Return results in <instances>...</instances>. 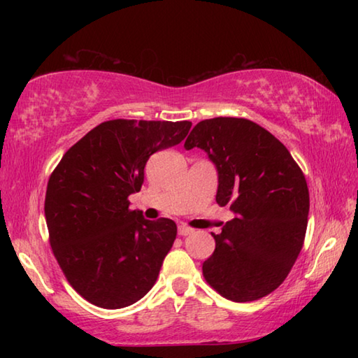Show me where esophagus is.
I'll use <instances>...</instances> for the list:
<instances>
[{"label":"esophagus","instance_id":"34e87169","mask_svg":"<svg viewBox=\"0 0 358 358\" xmlns=\"http://www.w3.org/2000/svg\"><path fill=\"white\" fill-rule=\"evenodd\" d=\"M194 232V229H191V227H187V226H185V224H181V226H178V234L180 235H191Z\"/></svg>","mask_w":358,"mask_h":358}]
</instances>
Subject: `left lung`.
<instances>
[{
  "label": "left lung",
  "mask_w": 358,
  "mask_h": 358,
  "mask_svg": "<svg viewBox=\"0 0 358 358\" xmlns=\"http://www.w3.org/2000/svg\"><path fill=\"white\" fill-rule=\"evenodd\" d=\"M207 151L217 169V205L235 213L202 265L203 278L232 301H252L286 280L305 241L310 192L289 150L246 118L194 126L185 148Z\"/></svg>",
  "instance_id": "obj_1"
}]
</instances>
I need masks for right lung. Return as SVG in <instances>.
Here are the masks:
<instances>
[{
  "label": "right lung",
  "mask_w": 358,
  "mask_h": 358,
  "mask_svg": "<svg viewBox=\"0 0 358 358\" xmlns=\"http://www.w3.org/2000/svg\"><path fill=\"white\" fill-rule=\"evenodd\" d=\"M191 121H104L66 151L48 178L45 221L53 256L85 300L129 306L155 286L177 237L167 217L131 210L148 157L178 145Z\"/></svg>",
  "instance_id": "right-lung-1"
}]
</instances>
